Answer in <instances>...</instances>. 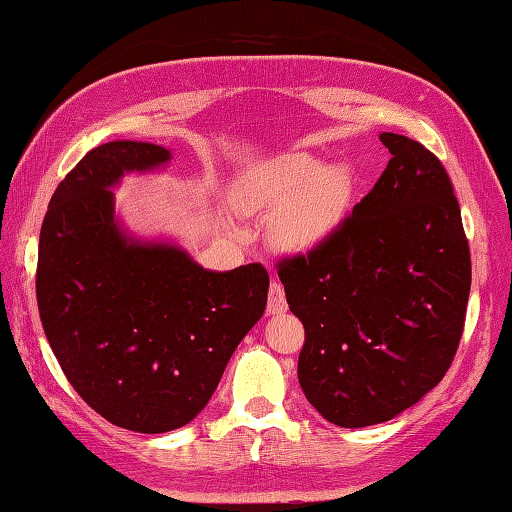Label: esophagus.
I'll use <instances>...</instances> for the list:
<instances>
[{"instance_id": "34e87169", "label": "esophagus", "mask_w": 512, "mask_h": 512, "mask_svg": "<svg viewBox=\"0 0 512 512\" xmlns=\"http://www.w3.org/2000/svg\"><path fill=\"white\" fill-rule=\"evenodd\" d=\"M268 312L270 314H283L288 312V301H285V292L277 281L270 283L268 290Z\"/></svg>"}]
</instances>
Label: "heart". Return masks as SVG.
Instances as JSON below:
<instances>
[{
    "mask_svg": "<svg viewBox=\"0 0 512 512\" xmlns=\"http://www.w3.org/2000/svg\"><path fill=\"white\" fill-rule=\"evenodd\" d=\"M355 178L349 165L323 163L312 152H281L246 168L233 200L248 216L273 209L270 244L288 255H312L336 240L349 220Z\"/></svg>",
    "mask_w": 512,
    "mask_h": 512,
    "instance_id": "heart-1",
    "label": "heart"
}]
</instances>
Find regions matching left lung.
<instances>
[{
    "instance_id": "obj_1",
    "label": "left lung",
    "mask_w": 512,
    "mask_h": 512,
    "mask_svg": "<svg viewBox=\"0 0 512 512\" xmlns=\"http://www.w3.org/2000/svg\"><path fill=\"white\" fill-rule=\"evenodd\" d=\"M379 141L392 159L336 240L279 266L305 327L299 384L340 427L395 419L441 382L471 290L469 244L441 161L410 137Z\"/></svg>"
}]
</instances>
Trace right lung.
<instances>
[{
	"instance_id": "right-lung-1",
	"label": "right lung",
	"mask_w": 512,
	"mask_h": 512,
	"mask_svg": "<svg viewBox=\"0 0 512 512\" xmlns=\"http://www.w3.org/2000/svg\"><path fill=\"white\" fill-rule=\"evenodd\" d=\"M170 161L148 141L89 150L56 187L39 237L37 301L58 364L95 412L141 434L198 417L270 285L261 264L209 270L174 240L126 227L113 189Z\"/></svg>"
}]
</instances>
